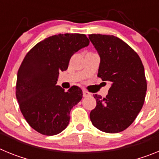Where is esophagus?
<instances>
[{
	"instance_id": "1",
	"label": "esophagus",
	"mask_w": 159,
	"mask_h": 159,
	"mask_svg": "<svg viewBox=\"0 0 159 159\" xmlns=\"http://www.w3.org/2000/svg\"><path fill=\"white\" fill-rule=\"evenodd\" d=\"M83 95H84V97H88L91 95V93H89L86 90H83Z\"/></svg>"
}]
</instances>
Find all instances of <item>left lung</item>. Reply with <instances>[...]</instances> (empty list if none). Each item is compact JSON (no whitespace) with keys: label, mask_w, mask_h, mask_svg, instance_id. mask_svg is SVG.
Here are the masks:
<instances>
[{"label":"left lung","mask_w":159,"mask_h":159,"mask_svg":"<svg viewBox=\"0 0 159 159\" xmlns=\"http://www.w3.org/2000/svg\"><path fill=\"white\" fill-rule=\"evenodd\" d=\"M89 39L100 57L98 76L111 83L105 98L95 94L96 107L90 113L94 127L119 133L134 121L147 92L144 67L139 55L119 38L91 34Z\"/></svg>","instance_id":"left-lung-1"}]
</instances>
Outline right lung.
Returning <instances> with one entry per match:
<instances>
[{
    "instance_id": "add662e5",
    "label": "right lung",
    "mask_w": 159,
    "mask_h": 159,
    "mask_svg": "<svg viewBox=\"0 0 159 159\" xmlns=\"http://www.w3.org/2000/svg\"><path fill=\"white\" fill-rule=\"evenodd\" d=\"M89 43L84 34L55 35L25 56L17 72L16 96L26 121L40 134L55 135L69 123L70 111L82 99V90L73 86L65 92L57 83L72 55Z\"/></svg>"
}]
</instances>
